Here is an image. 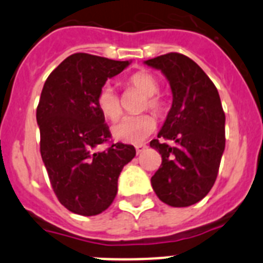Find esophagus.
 <instances>
[{
    "label": "esophagus",
    "mask_w": 263,
    "mask_h": 263,
    "mask_svg": "<svg viewBox=\"0 0 263 263\" xmlns=\"http://www.w3.org/2000/svg\"><path fill=\"white\" fill-rule=\"evenodd\" d=\"M145 148H146V145H143V143H139V145H136L137 154H141V153L145 152Z\"/></svg>",
    "instance_id": "34e87169"
}]
</instances>
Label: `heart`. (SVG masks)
<instances>
[{
  "instance_id": "heart-1",
  "label": "heart",
  "mask_w": 263,
  "mask_h": 263,
  "mask_svg": "<svg viewBox=\"0 0 263 263\" xmlns=\"http://www.w3.org/2000/svg\"><path fill=\"white\" fill-rule=\"evenodd\" d=\"M127 85L138 89L146 96L141 109H150L155 116H163L166 113V103L157 96L159 90V83L157 79L145 71L133 73L127 79ZM96 104L101 115L108 120H117L122 113L120 97L116 93L115 88L110 84H105L100 88L97 93ZM155 129V121L150 115L126 116L118 120L111 126V134L117 141L125 143H138L153 133Z\"/></svg>"
}]
</instances>
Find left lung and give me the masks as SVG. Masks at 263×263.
<instances>
[{
	"label": "left lung",
	"instance_id": "obj_1",
	"mask_svg": "<svg viewBox=\"0 0 263 263\" xmlns=\"http://www.w3.org/2000/svg\"><path fill=\"white\" fill-rule=\"evenodd\" d=\"M168 80L173 105L150 146L162 155L152 178L153 190L171 206L200 201L215 184L225 148V113L205 72L178 52L146 60Z\"/></svg>",
	"mask_w": 263,
	"mask_h": 263
}]
</instances>
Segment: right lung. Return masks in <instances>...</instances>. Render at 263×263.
Listing matches in <instances>:
<instances>
[{"label":"right lung","instance_id":"add662e5","mask_svg":"<svg viewBox=\"0 0 263 263\" xmlns=\"http://www.w3.org/2000/svg\"><path fill=\"white\" fill-rule=\"evenodd\" d=\"M130 64L73 53L50 73L36 108L41 155L58 200L76 215L95 216L113 203L125 164L136 157L132 145H99L110 138L96 104L100 88Z\"/></svg>","mask_w":263,"mask_h":263}]
</instances>
